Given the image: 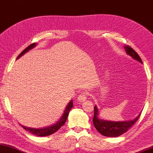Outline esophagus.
Returning <instances> with one entry per match:
<instances>
[{"label": "esophagus", "mask_w": 153, "mask_h": 153, "mask_svg": "<svg viewBox=\"0 0 153 153\" xmlns=\"http://www.w3.org/2000/svg\"><path fill=\"white\" fill-rule=\"evenodd\" d=\"M87 98V96H86V92H82L81 94L79 95V96L77 97V100L79 102H84Z\"/></svg>", "instance_id": "esophagus-1"}]
</instances>
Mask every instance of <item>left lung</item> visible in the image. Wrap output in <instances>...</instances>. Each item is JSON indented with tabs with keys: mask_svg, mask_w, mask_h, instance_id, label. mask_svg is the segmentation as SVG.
Wrapping results in <instances>:
<instances>
[{
	"mask_svg": "<svg viewBox=\"0 0 153 153\" xmlns=\"http://www.w3.org/2000/svg\"><path fill=\"white\" fill-rule=\"evenodd\" d=\"M124 49L126 50L127 54L135 60L142 63V59L137 52L129 46H124ZM99 110L97 106L94 107V116H93V122L94 126L97 131L102 135L106 137H118L127 132L135 124L141 115V113L139 114L137 117L129 121H124V122H113V121H107L100 119L98 117Z\"/></svg>",
	"mask_w": 153,
	"mask_h": 153,
	"instance_id": "8db88e82",
	"label": "left lung"
}]
</instances>
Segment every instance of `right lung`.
Masks as SVG:
<instances>
[{
	"instance_id": "obj_1",
	"label": "right lung",
	"mask_w": 153,
	"mask_h": 153,
	"mask_svg": "<svg viewBox=\"0 0 153 153\" xmlns=\"http://www.w3.org/2000/svg\"><path fill=\"white\" fill-rule=\"evenodd\" d=\"M36 45V43H33V44H31L29 45V46L27 47L25 49H24L23 51H22L21 53L19 54V56L17 57V59L19 58L20 57H21L22 55H24L26 53V52L28 51L29 50L32 49V48L35 47ZM73 106H74V104H73L72 100H71V101L69 102V103L68 104V105L67 106L66 108L65 109V111H64L63 115L62 117H61L60 119L59 120V121H58L56 124H53L51 126L42 128H33L24 126H22V125H20V126L23 128L25 130L29 131L30 133H32V134H33V135H36L37 136L42 137V136L50 135H51V134L56 133L57 131H58V130L60 129V128L65 124L66 120H67L68 115H69V111L72 108Z\"/></svg>"
}]
</instances>
